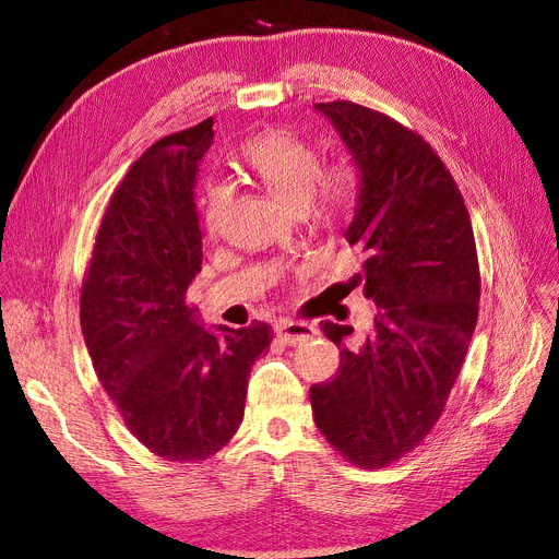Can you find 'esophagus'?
Listing matches in <instances>:
<instances>
[{"label": "esophagus", "mask_w": 559, "mask_h": 559, "mask_svg": "<svg viewBox=\"0 0 559 559\" xmlns=\"http://www.w3.org/2000/svg\"><path fill=\"white\" fill-rule=\"evenodd\" d=\"M275 335L284 345H300L310 341V337L317 335V329L310 324H302V321H292V319H280L275 324Z\"/></svg>", "instance_id": "34e87169"}]
</instances>
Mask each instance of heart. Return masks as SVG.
Masks as SVG:
<instances>
[{
    "label": "heart",
    "instance_id": "heart-1",
    "mask_svg": "<svg viewBox=\"0 0 559 559\" xmlns=\"http://www.w3.org/2000/svg\"><path fill=\"white\" fill-rule=\"evenodd\" d=\"M242 165L286 205L306 212L319 228H335L349 216L357 200V175L345 158L319 160L312 142L292 130H267L240 151ZM233 205L226 183H210L202 193V224L210 235L222 230Z\"/></svg>",
    "mask_w": 559,
    "mask_h": 559
}]
</instances>
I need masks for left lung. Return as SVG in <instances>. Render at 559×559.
I'll list each match as a JSON object with an SVG mask.
<instances>
[{
    "mask_svg": "<svg viewBox=\"0 0 559 559\" xmlns=\"http://www.w3.org/2000/svg\"><path fill=\"white\" fill-rule=\"evenodd\" d=\"M331 118L359 170L347 228L364 251L373 331L349 347L352 326L321 321L341 347L331 382L310 386L317 429L359 468H384L417 448L443 415L478 321L480 270L460 186L431 144L394 118L335 99Z\"/></svg>",
    "mask_w": 559,
    "mask_h": 559,
    "instance_id": "obj_1",
    "label": "left lung"
}]
</instances>
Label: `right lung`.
Wrapping results in <instances>:
<instances>
[{
	"instance_id": "1",
	"label": "right lung",
	"mask_w": 559,
	"mask_h": 559,
	"mask_svg": "<svg viewBox=\"0 0 559 559\" xmlns=\"http://www.w3.org/2000/svg\"><path fill=\"white\" fill-rule=\"evenodd\" d=\"M207 118L151 144L116 186L81 284V331L126 427L170 462H202L245 417L251 366L273 329L200 326L186 300L202 263L193 202Z\"/></svg>"
}]
</instances>
